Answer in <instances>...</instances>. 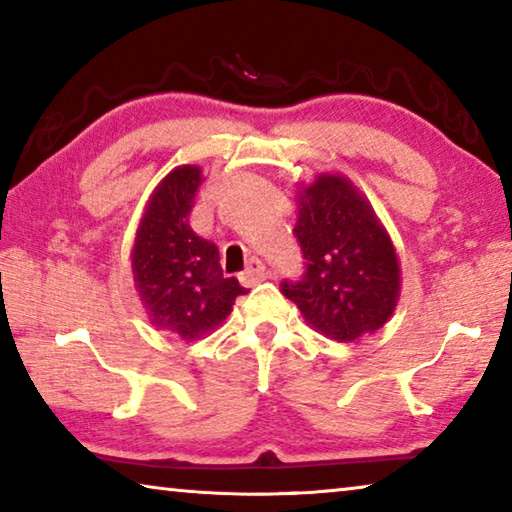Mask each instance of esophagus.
<instances>
[{
	"instance_id": "obj_1",
	"label": "esophagus",
	"mask_w": 512,
	"mask_h": 512,
	"mask_svg": "<svg viewBox=\"0 0 512 512\" xmlns=\"http://www.w3.org/2000/svg\"><path fill=\"white\" fill-rule=\"evenodd\" d=\"M266 277H268L266 266H264L262 262H259L257 257H253V259H250V262H248L244 275H241V280H244L246 284H257V282L266 280Z\"/></svg>"
}]
</instances>
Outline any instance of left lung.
Wrapping results in <instances>:
<instances>
[{
    "label": "left lung",
    "instance_id": "obj_1",
    "mask_svg": "<svg viewBox=\"0 0 512 512\" xmlns=\"http://www.w3.org/2000/svg\"><path fill=\"white\" fill-rule=\"evenodd\" d=\"M305 271L282 280L316 332L350 343L391 318L400 293L395 248L370 205L341 176H320L305 189L293 228Z\"/></svg>",
    "mask_w": 512,
    "mask_h": 512
}]
</instances>
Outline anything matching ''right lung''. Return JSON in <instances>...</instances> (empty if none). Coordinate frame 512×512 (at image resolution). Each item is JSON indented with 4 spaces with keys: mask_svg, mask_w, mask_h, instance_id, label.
I'll use <instances>...</instances> for the list:
<instances>
[{
    "mask_svg": "<svg viewBox=\"0 0 512 512\" xmlns=\"http://www.w3.org/2000/svg\"><path fill=\"white\" fill-rule=\"evenodd\" d=\"M201 169H173L155 189L133 248L135 287L155 327L194 341L221 325L246 289L225 277L214 244L196 237L189 214Z\"/></svg>",
    "mask_w": 512,
    "mask_h": 512,
    "instance_id": "add662e5",
    "label": "right lung"
}]
</instances>
